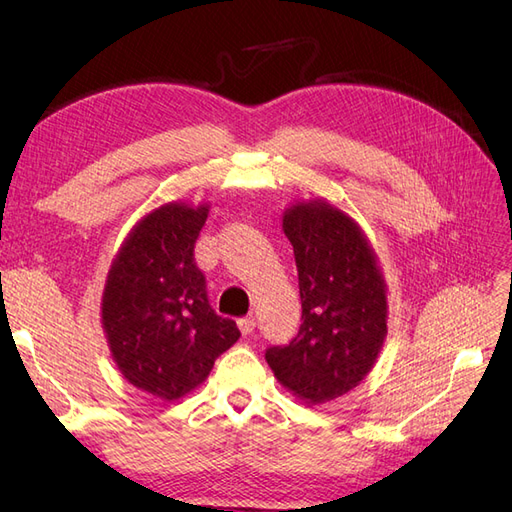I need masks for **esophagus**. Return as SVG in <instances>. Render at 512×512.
Here are the masks:
<instances>
[{
	"mask_svg": "<svg viewBox=\"0 0 512 512\" xmlns=\"http://www.w3.org/2000/svg\"><path fill=\"white\" fill-rule=\"evenodd\" d=\"M237 324H239V331L243 335H250L256 329V318L254 316H247V318H241Z\"/></svg>",
	"mask_w": 512,
	"mask_h": 512,
	"instance_id": "esophagus-1",
	"label": "esophagus"
}]
</instances>
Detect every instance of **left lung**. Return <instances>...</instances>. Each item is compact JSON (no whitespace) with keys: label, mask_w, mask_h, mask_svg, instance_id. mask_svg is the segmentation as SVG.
Returning <instances> with one entry per match:
<instances>
[{"label":"left lung","mask_w":512,"mask_h":512,"mask_svg":"<svg viewBox=\"0 0 512 512\" xmlns=\"http://www.w3.org/2000/svg\"><path fill=\"white\" fill-rule=\"evenodd\" d=\"M284 232L299 271L301 327L265 359L292 395L327 404L374 367L386 337V288L361 228L322 200L292 205Z\"/></svg>","instance_id":"left-lung-1"}]
</instances>
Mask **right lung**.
<instances>
[{
    "instance_id": "obj_1",
    "label": "right lung",
    "mask_w": 512,
    "mask_h": 512,
    "mask_svg": "<svg viewBox=\"0 0 512 512\" xmlns=\"http://www.w3.org/2000/svg\"><path fill=\"white\" fill-rule=\"evenodd\" d=\"M209 209L168 203L123 241L102 294V324L119 371L136 389L175 401L205 382L241 337L213 312L194 245Z\"/></svg>"
}]
</instances>
